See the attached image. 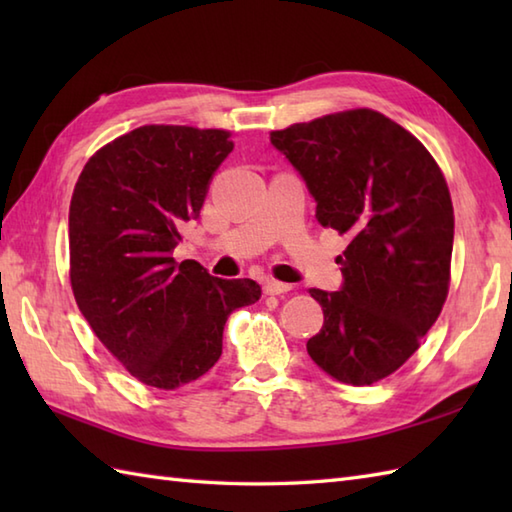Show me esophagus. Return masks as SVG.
I'll list each match as a JSON object with an SVG mask.
<instances>
[{
    "instance_id": "obj_1",
    "label": "esophagus",
    "mask_w": 512,
    "mask_h": 512,
    "mask_svg": "<svg viewBox=\"0 0 512 512\" xmlns=\"http://www.w3.org/2000/svg\"><path fill=\"white\" fill-rule=\"evenodd\" d=\"M290 290H292V286L284 284V281L270 279L264 284V295H286V292H290Z\"/></svg>"
}]
</instances>
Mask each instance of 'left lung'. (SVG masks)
<instances>
[{
	"instance_id": "8db88e82",
	"label": "left lung",
	"mask_w": 512,
	"mask_h": 512,
	"mask_svg": "<svg viewBox=\"0 0 512 512\" xmlns=\"http://www.w3.org/2000/svg\"><path fill=\"white\" fill-rule=\"evenodd\" d=\"M306 180L323 228L350 237L339 292L310 290L308 354L347 385L394 374L438 321L451 284L453 202L438 162L385 114L358 107L270 132Z\"/></svg>"
}]
</instances>
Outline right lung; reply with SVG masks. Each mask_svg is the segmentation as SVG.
Here are the masks:
<instances>
[{
  "instance_id": "add662e5",
  "label": "right lung",
  "mask_w": 512,
  "mask_h": 512,
  "mask_svg": "<svg viewBox=\"0 0 512 512\" xmlns=\"http://www.w3.org/2000/svg\"><path fill=\"white\" fill-rule=\"evenodd\" d=\"M231 132L143 125L85 162L70 202V286L85 321L140 383L178 389L222 354L224 323L262 297L253 279H217L173 259L200 215Z\"/></svg>"
}]
</instances>
